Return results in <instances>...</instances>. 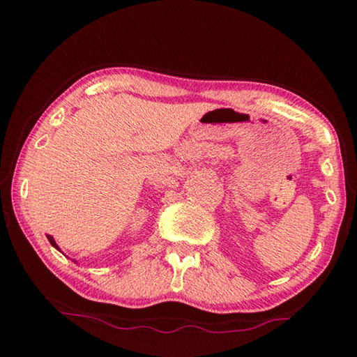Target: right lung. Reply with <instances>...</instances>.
Instances as JSON below:
<instances>
[{"instance_id": "right-lung-1", "label": "right lung", "mask_w": 357, "mask_h": 357, "mask_svg": "<svg viewBox=\"0 0 357 357\" xmlns=\"http://www.w3.org/2000/svg\"><path fill=\"white\" fill-rule=\"evenodd\" d=\"M47 239H49V242H50V244H52V247H55V248L58 250V252H61V248L58 247V244H56V242H55V239H53V238L50 236V234H49V236H47ZM73 262H77V261H73ZM77 264H78V262H77Z\"/></svg>"}]
</instances>
